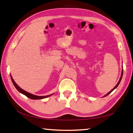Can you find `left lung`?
<instances>
[{"instance_id":"obj_1","label":"left lung","mask_w":133,"mask_h":133,"mask_svg":"<svg viewBox=\"0 0 133 133\" xmlns=\"http://www.w3.org/2000/svg\"><path fill=\"white\" fill-rule=\"evenodd\" d=\"M123 70L122 69V74H121V78H120V79H119V82H118V84H116V85L115 87L114 88L112 89V90L110 92H108L107 95H105V96H107V95H109L111 92L114 90V89H115L116 87H117L118 86V85H119V84L120 83V82H121V79H122V76H123Z\"/></svg>"}]
</instances>
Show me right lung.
Here are the masks:
<instances>
[{
  "instance_id": "right-lung-1",
  "label": "right lung",
  "mask_w": 133,
  "mask_h": 133,
  "mask_svg": "<svg viewBox=\"0 0 133 133\" xmlns=\"http://www.w3.org/2000/svg\"><path fill=\"white\" fill-rule=\"evenodd\" d=\"M11 80H12V82L13 83L14 85L15 86V87L17 88V90L19 92L22 93L23 95H25V96H26L27 97H28L30 99H34V100H37V99H44V98H46V97H48L49 96H50V95H48V96H37V95H32L31 94H30L29 92H26L25 91H24L23 89H22V88H21L19 87L17 84L15 83V82H14V80H13V78L11 76Z\"/></svg>"
}]
</instances>
